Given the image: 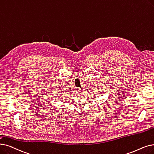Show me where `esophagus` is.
I'll use <instances>...</instances> for the list:
<instances>
[{"mask_svg":"<svg viewBox=\"0 0 154 154\" xmlns=\"http://www.w3.org/2000/svg\"><path fill=\"white\" fill-rule=\"evenodd\" d=\"M82 92V91H81V89H77V93H79V94H81Z\"/></svg>","mask_w":154,"mask_h":154,"instance_id":"1","label":"esophagus"}]
</instances>
